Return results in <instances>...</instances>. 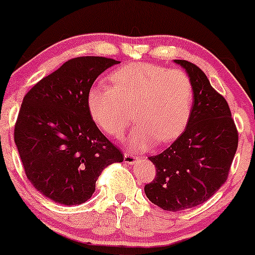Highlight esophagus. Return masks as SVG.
Returning <instances> with one entry per match:
<instances>
[{
	"instance_id": "34e87169",
	"label": "esophagus",
	"mask_w": 255,
	"mask_h": 255,
	"mask_svg": "<svg viewBox=\"0 0 255 255\" xmlns=\"http://www.w3.org/2000/svg\"><path fill=\"white\" fill-rule=\"evenodd\" d=\"M124 161L125 163H128V165H133L138 161V158L133 154H131V153H128L125 152L124 153Z\"/></svg>"
}]
</instances>
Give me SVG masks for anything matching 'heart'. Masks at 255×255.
Here are the masks:
<instances>
[{
	"mask_svg": "<svg viewBox=\"0 0 255 255\" xmlns=\"http://www.w3.org/2000/svg\"><path fill=\"white\" fill-rule=\"evenodd\" d=\"M109 79L111 87L100 83L87 94L90 117L107 134L123 137L131 108L137 124L130 138L133 147L166 144L182 133L193 104V85L183 71L131 62L115 69Z\"/></svg>",
	"mask_w": 255,
	"mask_h": 255,
	"instance_id": "1",
	"label": "heart"
}]
</instances>
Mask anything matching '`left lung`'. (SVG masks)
<instances>
[{"mask_svg": "<svg viewBox=\"0 0 255 255\" xmlns=\"http://www.w3.org/2000/svg\"><path fill=\"white\" fill-rule=\"evenodd\" d=\"M193 85L194 102L182 134L158 155L149 156L156 176L144 190L152 203L167 211L194 208L208 201L228 179L238 131L229 104L196 65L175 60Z\"/></svg>", "mask_w": 255, "mask_h": 255, "instance_id": "left-lung-1", "label": "left lung"}]
</instances>
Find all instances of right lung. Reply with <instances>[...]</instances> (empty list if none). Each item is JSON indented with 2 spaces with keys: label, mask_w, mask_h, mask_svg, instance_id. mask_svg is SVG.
<instances>
[{
  "label": "right lung",
  "mask_w": 255,
  "mask_h": 255,
  "mask_svg": "<svg viewBox=\"0 0 255 255\" xmlns=\"http://www.w3.org/2000/svg\"><path fill=\"white\" fill-rule=\"evenodd\" d=\"M120 64L103 57L66 61L24 96L15 124V144L27 180L59 204L85 203L120 149L90 117L87 94L97 76Z\"/></svg>",
  "instance_id": "add662e5"
}]
</instances>
